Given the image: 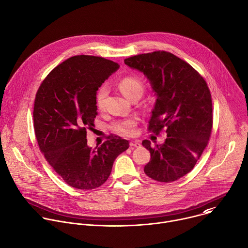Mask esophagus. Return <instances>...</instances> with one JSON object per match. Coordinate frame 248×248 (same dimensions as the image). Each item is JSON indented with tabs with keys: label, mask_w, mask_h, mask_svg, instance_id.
<instances>
[{
	"label": "esophagus",
	"mask_w": 248,
	"mask_h": 248,
	"mask_svg": "<svg viewBox=\"0 0 248 248\" xmlns=\"http://www.w3.org/2000/svg\"><path fill=\"white\" fill-rule=\"evenodd\" d=\"M129 145H130L131 148H137V147L141 146V143H140L139 140H134V141H130Z\"/></svg>",
	"instance_id": "1"
}]
</instances>
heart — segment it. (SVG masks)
I'll return each mask as SVG.
<instances>
[{"mask_svg":"<svg viewBox=\"0 0 248 248\" xmlns=\"http://www.w3.org/2000/svg\"><path fill=\"white\" fill-rule=\"evenodd\" d=\"M118 86L120 90L124 93L125 97L128 99H133L135 97L140 98L141 95L144 92V84L139 78L134 77H124L123 78L119 83ZM109 93V88L106 84L101 85L95 96L96 106L99 110H103L106 98H107ZM137 125V120L135 118H128L125 120L117 121L112 124V129L116 133L124 136H130L135 132V127Z\"/></svg>","mask_w":248,"mask_h":248,"instance_id":"obj_1","label":"heart"}]
</instances>
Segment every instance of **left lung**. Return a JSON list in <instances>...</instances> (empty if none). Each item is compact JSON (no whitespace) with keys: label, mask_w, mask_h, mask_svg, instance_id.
Masks as SVG:
<instances>
[{"label":"left lung","mask_w":248,"mask_h":248,"mask_svg":"<svg viewBox=\"0 0 248 248\" xmlns=\"http://www.w3.org/2000/svg\"><path fill=\"white\" fill-rule=\"evenodd\" d=\"M124 63L143 73L157 96L148 130L167 133L164 144L142 141L151 154L144 172L157 182H174L194 168L208 144L213 126L209 87L197 70L170 52L136 55Z\"/></svg>","instance_id":"left-lung-1"}]
</instances>
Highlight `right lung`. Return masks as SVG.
Listing matches in <instances>:
<instances>
[{"label": "right lung", "mask_w": 248, "mask_h": 248, "mask_svg": "<svg viewBox=\"0 0 248 248\" xmlns=\"http://www.w3.org/2000/svg\"><path fill=\"white\" fill-rule=\"evenodd\" d=\"M119 64L102 57L78 55L56 66L34 101V132L41 152L69 186L94 189L108 180L115 159L128 141L109 135L98 148L87 145V129L97 116L98 88Z\"/></svg>", "instance_id": "add662e5"}]
</instances>
